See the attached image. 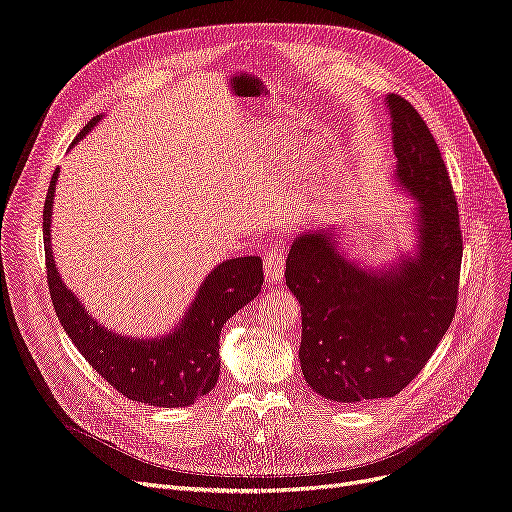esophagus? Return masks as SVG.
Segmentation results:
<instances>
[{"instance_id": "34e87169", "label": "esophagus", "mask_w": 512, "mask_h": 512, "mask_svg": "<svg viewBox=\"0 0 512 512\" xmlns=\"http://www.w3.org/2000/svg\"><path fill=\"white\" fill-rule=\"evenodd\" d=\"M263 272H266V280L276 285V282L282 280V274H285V249H282V242H274L270 255L263 261Z\"/></svg>"}]
</instances>
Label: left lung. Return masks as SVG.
Segmentation results:
<instances>
[{
  "label": "left lung",
  "mask_w": 512,
  "mask_h": 512,
  "mask_svg": "<svg viewBox=\"0 0 512 512\" xmlns=\"http://www.w3.org/2000/svg\"><path fill=\"white\" fill-rule=\"evenodd\" d=\"M394 179L415 200L418 249L369 270L339 251L337 227L297 234L287 287L301 306L299 363L331 403L390 399L418 375L456 314L462 232L437 141L415 107L388 94Z\"/></svg>",
  "instance_id": "obj_1"
}]
</instances>
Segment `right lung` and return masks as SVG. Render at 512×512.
Listing matches in <instances>:
<instances>
[{
  "mask_svg": "<svg viewBox=\"0 0 512 512\" xmlns=\"http://www.w3.org/2000/svg\"><path fill=\"white\" fill-rule=\"evenodd\" d=\"M101 118H92L73 145L84 139ZM56 179L59 168L54 170L44 204V251L52 306L69 339L92 369L128 399L154 407L194 405L217 384L223 323L261 291V259L236 257L219 263L200 285L192 306L173 333L151 339L118 335L84 310L82 301L67 289L56 272L50 244Z\"/></svg>",
  "mask_w": 512,
  "mask_h": 512,
  "instance_id": "1",
  "label": "right lung"
}]
</instances>
